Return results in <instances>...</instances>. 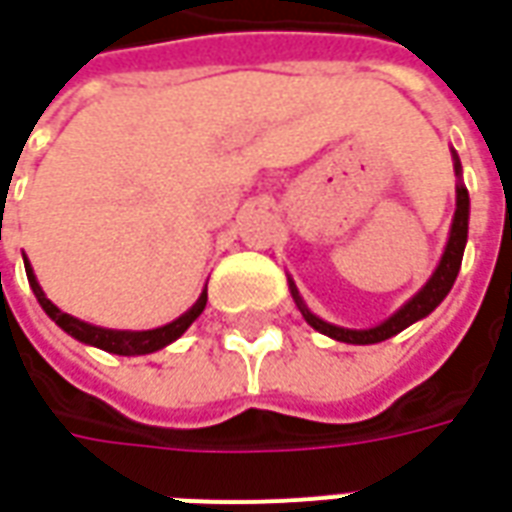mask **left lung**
<instances>
[{
    "instance_id": "left-lung-1",
    "label": "left lung",
    "mask_w": 512,
    "mask_h": 512,
    "mask_svg": "<svg viewBox=\"0 0 512 512\" xmlns=\"http://www.w3.org/2000/svg\"><path fill=\"white\" fill-rule=\"evenodd\" d=\"M455 172H461V164L455 158ZM466 233H469V191L458 186V202H455V219H452V230H450V241H447V249H444V257H441L439 268L436 274L428 279V285L419 290L414 299L403 304L400 310L384 321L376 329H343V326H332V323L321 321L318 315H312L304 301L299 299V293L293 288V299L299 304L301 315L307 318L312 329H318L321 334H329L334 340L340 343H351V345H370V343H381V340H389L395 337L397 332H403L406 326H411L419 318H425L430 312L439 307L444 296L450 293V288L455 285V277L461 271V260H463V246H466Z\"/></svg>"
}]
</instances>
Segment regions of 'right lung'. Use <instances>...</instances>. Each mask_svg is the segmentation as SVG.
Returning a JSON list of instances; mask_svg holds the SVG:
<instances>
[{"label":"right lung","instance_id":"right-lung-1","mask_svg":"<svg viewBox=\"0 0 512 512\" xmlns=\"http://www.w3.org/2000/svg\"><path fill=\"white\" fill-rule=\"evenodd\" d=\"M24 266H27V279H29V288L32 293L38 296L40 307L46 310L51 321L57 323L60 329L76 337L79 343H87V345H95V348H104L109 354H120V356H142V354H153L158 348H164L169 345L172 340H178L180 334L189 329L191 323L200 318V312L205 310V301H208V293H202L197 304L191 307L186 315H180L178 321L167 323V326H161V329H150V332H115V329H101V326H90V323L79 321V318H73L68 312L57 310L49 299H46V293L43 288L38 285V279L32 274V268L29 263L24 260Z\"/></svg>","mask_w":512,"mask_h":512}]
</instances>
